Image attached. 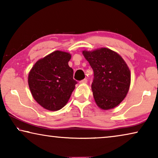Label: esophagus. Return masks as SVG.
<instances>
[{"label": "esophagus", "instance_id": "34e87169", "mask_svg": "<svg viewBox=\"0 0 158 158\" xmlns=\"http://www.w3.org/2000/svg\"><path fill=\"white\" fill-rule=\"evenodd\" d=\"M87 81H88V80H87V79H84L83 80H81V81H79L80 84H86Z\"/></svg>", "mask_w": 158, "mask_h": 158}]
</instances>
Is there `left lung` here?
Instances as JSON below:
<instances>
[{
    "label": "left lung",
    "instance_id": "8db88e82",
    "mask_svg": "<svg viewBox=\"0 0 158 158\" xmlns=\"http://www.w3.org/2000/svg\"><path fill=\"white\" fill-rule=\"evenodd\" d=\"M94 71L91 84L94 100L103 110L114 109L128 92L131 73L123 58L108 48L82 52Z\"/></svg>",
    "mask_w": 158,
    "mask_h": 158
}]
</instances>
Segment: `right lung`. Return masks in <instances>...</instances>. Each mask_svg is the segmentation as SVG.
<instances>
[{"label": "right lung", "instance_id": "1", "mask_svg": "<svg viewBox=\"0 0 158 158\" xmlns=\"http://www.w3.org/2000/svg\"><path fill=\"white\" fill-rule=\"evenodd\" d=\"M71 55L56 50L35 63L28 75L34 99L44 109L58 110L67 104L77 81L68 64Z\"/></svg>", "mask_w": 158, "mask_h": 158}]
</instances>
